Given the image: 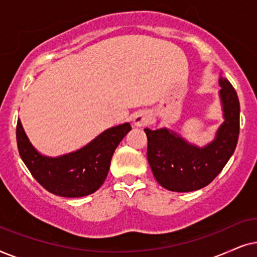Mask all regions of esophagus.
Listing matches in <instances>:
<instances>
[{
	"mask_svg": "<svg viewBox=\"0 0 257 257\" xmlns=\"http://www.w3.org/2000/svg\"><path fill=\"white\" fill-rule=\"evenodd\" d=\"M149 119H150V116H149L148 112L139 111L134 115L133 122H134V124L136 126H142V125H146L147 123L149 122Z\"/></svg>",
	"mask_w": 257,
	"mask_h": 257,
	"instance_id": "obj_1",
	"label": "esophagus"
}]
</instances>
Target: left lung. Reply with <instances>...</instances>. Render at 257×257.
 Instances as JSON below:
<instances>
[{
  "mask_svg": "<svg viewBox=\"0 0 257 257\" xmlns=\"http://www.w3.org/2000/svg\"><path fill=\"white\" fill-rule=\"evenodd\" d=\"M218 84L223 122L208 145H193L168 128H145L149 166L166 189L187 193L208 186L234 154L240 133V102L227 78L220 76Z\"/></svg>",
  "mask_w": 257,
  "mask_h": 257,
  "instance_id": "left-lung-1",
  "label": "left lung"
}]
</instances>
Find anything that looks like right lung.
Instances as JSON below:
<instances>
[{
    "mask_svg": "<svg viewBox=\"0 0 257 257\" xmlns=\"http://www.w3.org/2000/svg\"><path fill=\"white\" fill-rule=\"evenodd\" d=\"M131 131L128 122L111 126L81 149L57 157L37 152L20 119L16 140L22 161L44 189L62 197H82L95 193L103 184L112 154Z\"/></svg>",
    "mask_w": 257,
    "mask_h": 257,
    "instance_id": "obj_1",
    "label": "right lung"
}]
</instances>
